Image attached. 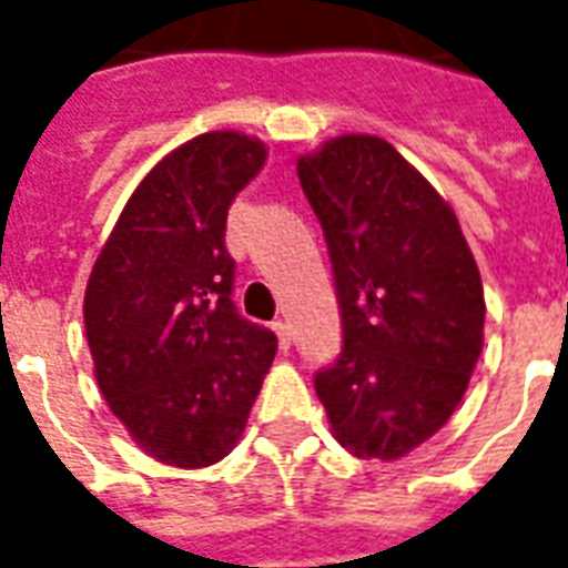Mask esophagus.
Wrapping results in <instances>:
<instances>
[{"label":"esophagus","mask_w":568,"mask_h":568,"mask_svg":"<svg viewBox=\"0 0 568 568\" xmlns=\"http://www.w3.org/2000/svg\"><path fill=\"white\" fill-rule=\"evenodd\" d=\"M273 332L280 337V349L292 346V328H288V322H273Z\"/></svg>","instance_id":"1"}]
</instances>
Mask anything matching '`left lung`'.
<instances>
[{"label":"left lung","mask_w":568,"mask_h":568,"mask_svg":"<svg viewBox=\"0 0 568 568\" xmlns=\"http://www.w3.org/2000/svg\"><path fill=\"white\" fill-rule=\"evenodd\" d=\"M328 246L344 346L313 374L334 438L398 459L438 432L484 346V285L453 210L386 140L297 161Z\"/></svg>","instance_id":"left-lung-1"}]
</instances>
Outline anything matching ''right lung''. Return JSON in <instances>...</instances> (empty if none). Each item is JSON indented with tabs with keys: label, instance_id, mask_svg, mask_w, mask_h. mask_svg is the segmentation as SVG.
Listing matches in <instances>:
<instances>
[{
	"label": "right lung",
	"instance_id": "obj_1",
	"mask_svg": "<svg viewBox=\"0 0 568 568\" xmlns=\"http://www.w3.org/2000/svg\"><path fill=\"white\" fill-rule=\"evenodd\" d=\"M267 149L234 130L166 154L93 264L84 328L103 398L161 463L200 468L246 428L276 334L234 304L227 210Z\"/></svg>",
	"mask_w": 568,
	"mask_h": 568
}]
</instances>
